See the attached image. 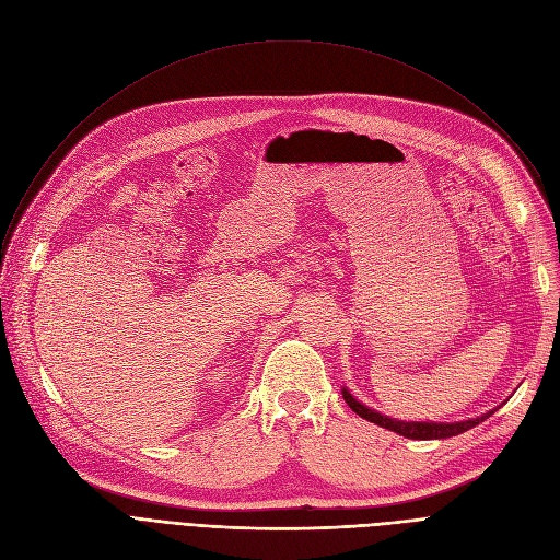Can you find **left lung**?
Masks as SVG:
<instances>
[{
  "instance_id": "8db88e82",
  "label": "left lung",
  "mask_w": 560,
  "mask_h": 560,
  "mask_svg": "<svg viewBox=\"0 0 560 560\" xmlns=\"http://www.w3.org/2000/svg\"><path fill=\"white\" fill-rule=\"evenodd\" d=\"M342 397L347 401V406L354 410L357 416L365 418L368 422H374L378 427L384 429H390L404 438H413V440H433V438H452V435H458L467 429L477 427L479 422H483L486 418H490L494 410H490V413L481 416V418H475V420H465V422H452V424H438V422H399V420H393V418H386L376 413V410L363 406L361 401H357L354 397H351L349 390H342Z\"/></svg>"
}]
</instances>
